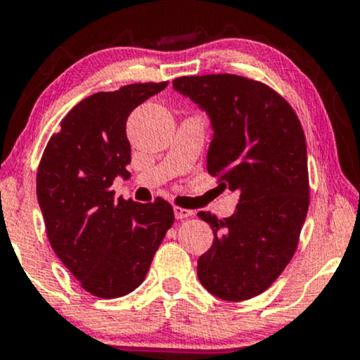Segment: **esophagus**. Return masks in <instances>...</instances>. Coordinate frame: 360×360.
I'll return each instance as SVG.
<instances>
[{"mask_svg":"<svg viewBox=\"0 0 360 360\" xmlns=\"http://www.w3.org/2000/svg\"><path fill=\"white\" fill-rule=\"evenodd\" d=\"M193 212L191 210H186V208H181V206H174V217L177 220H184V218H189L193 217Z\"/></svg>","mask_w":360,"mask_h":360,"instance_id":"obj_1","label":"esophagus"}]
</instances>
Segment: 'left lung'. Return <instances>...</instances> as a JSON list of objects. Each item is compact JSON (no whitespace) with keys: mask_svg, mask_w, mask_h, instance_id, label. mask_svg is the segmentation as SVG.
I'll return each mask as SVG.
<instances>
[{"mask_svg":"<svg viewBox=\"0 0 360 360\" xmlns=\"http://www.w3.org/2000/svg\"><path fill=\"white\" fill-rule=\"evenodd\" d=\"M172 86L210 117L206 169L238 193L232 217L198 213L214 233L198 259V278L217 298L250 300L279 278L298 247L309 205L303 128L281 94L249 77L184 76Z\"/></svg>","mask_w":360,"mask_h":360,"instance_id":"8db88e82","label":"left lung"}]
</instances>
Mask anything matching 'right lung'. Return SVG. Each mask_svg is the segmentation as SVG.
<instances>
[{
    "label": "right lung",
    "instance_id": "right-lung-1",
    "mask_svg": "<svg viewBox=\"0 0 360 360\" xmlns=\"http://www.w3.org/2000/svg\"><path fill=\"white\" fill-rule=\"evenodd\" d=\"M167 82H139L77 103L52 135L37 171V198L53 252L81 288L118 298L146 279L174 223L172 206L115 200V177L130 176L127 118Z\"/></svg>",
    "mask_w": 360,
    "mask_h": 360
}]
</instances>
